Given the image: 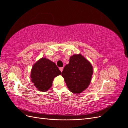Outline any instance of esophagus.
Returning a JSON list of instances; mask_svg holds the SVG:
<instances>
[{"mask_svg":"<svg viewBox=\"0 0 128 128\" xmlns=\"http://www.w3.org/2000/svg\"><path fill=\"white\" fill-rule=\"evenodd\" d=\"M60 71L61 72H62V71H63V67H62V68H60Z\"/></svg>","mask_w":128,"mask_h":128,"instance_id":"obj_1","label":"esophagus"}]
</instances>
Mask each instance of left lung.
<instances>
[{"label": "left lung", "mask_w": 128, "mask_h": 128, "mask_svg": "<svg viewBox=\"0 0 128 128\" xmlns=\"http://www.w3.org/2000/svg\"><path fill=\"white\" fill-rule=\"evenodd\" d=\"M93 74L92 66L81 54L70 57L69 63L65 65L62 76L71 92L80 94L89 86Z\"/></svg>", "instance_id": "8db88e82"}]
</instances>
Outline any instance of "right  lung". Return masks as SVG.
I'll return each instance as SVG.
<instances>
[{
	"instance_id": "1",
	"label": "right lung",
	"mask_w": 128,
	"mask_h": 128,
	"mask_svg": "<svg viewBox=\"0 0 128 128\" xmlns=\"http://www.w3.org/2000/svg\"><path fill=\"white\" fill-rule=\"evenodd\" d=\"M61 74L54 63L48 59L42 58L33 65L31 71V81L39 91L45 92L52 86L54 77Z\"/></svg>"
}]
</instances>
